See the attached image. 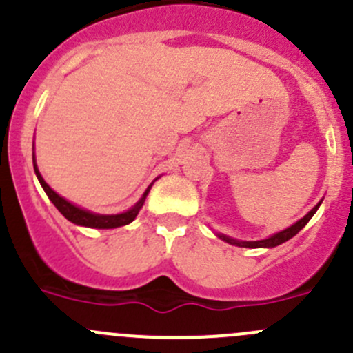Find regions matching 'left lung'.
<instances>
[{
    "instance_id": "obj_1",
    "label": "left lung",
    "mask_w": 353,
    "mask_h": 353,
    "mask_svg": "<svg viewBox=\"0 0 353 353\" xmlns=\"http://www.w3.org/2000/svg\"><path fill=\"white\" fill-rule=\"evenodd\" d=\"M321 201H323V199H321ZM321 201H319L318 205H316L314 208L311 210V212L305 213V215L302 216L301 220H297V222H295L294 225L287 227V229L280 230V232L273 234V236L266 237V239H261V241H237V239H232V237L225 236V234H220V232H216V237H220V239L225 241V243H229V244H232V245H239V248H252V249H256V248H275V245H280V244L287 243V241L292 239V237H294L295 234L299 232V230L304 229L305 223H307L309 220L312 219V215H314V213L318 212V208H319V205H321Z\"/></svg>"
}]
</instances>
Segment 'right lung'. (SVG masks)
Segmentation results:
<instances>
[{
  "instance_id": "right-lung-1",
  "label": "right lung",
  "mask_w": 353,
  "mask_h": 353,
  "mask_svg": "<svg viewBox=\"0 0 353 353\" xmlns=\"http://www.w3.org/2000/svg\"><path fill=\"white\" fill-rule=\"evenodd\" d=\"M34 170H35V176H37L39 183H41L42 190L46 191V194H48V198L51 199L52 205H54L56 208L61 212V215L65 216V219L70 220L71 223H74V225L90 227V229H116V227H123V225H128V223L133 222V220L137 219L138 213H140L141 206H143V203H145V199H147L148 193H150L152 184H154V183H152L150 186L145 190V193L141 194V198L138 199V201L134 203V205L131 206L130 210H126V212H123V213L102 215V213H94V212H90V210L81 208V206H78V205H74V203L68 201L66 198L59 196V194L56 193V191L52 190V188L49 186L48 183H46L44 177L41 176V172H39L37 162H35V155H34Z\"/></svg>"
}]
</instances>
